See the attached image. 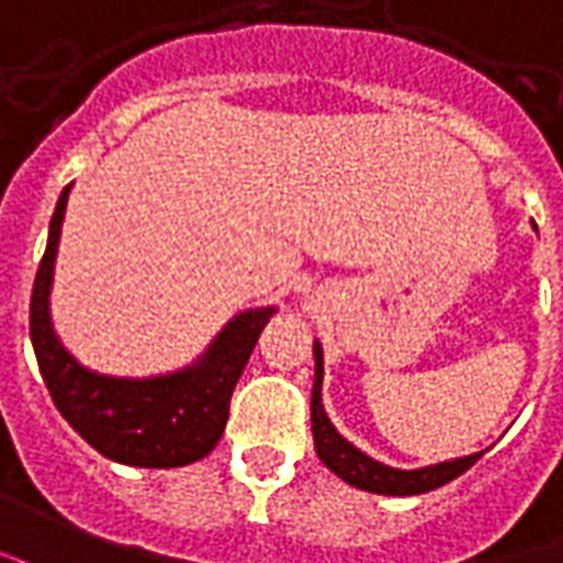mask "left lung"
Masks as SVG:
<instances>
[{"mask_svg": "<svg viewBox=\"0 0 563 563\" xmlns=\"http://www.w3.org/2000/svg\"><path fill=\"white\" fill-rule=\"evenodd\" d=\"M314 356H318V375H314V389H311V434H314V450L321 455V462L330 467L335 477L351 483L356 489L377 492V495H422L438 486H446L450 479L465 474L467 467L477 465L479 455H465V459H453V462H441V465L420 467V471H396L368 459L360 453L356 446L344 441L342 434L335 432L327 420L321 405V384H323V366H321V347L314 344Z\"/></svg>", "mask_w": 563, "mask_h": 563, "instance_id": "8db88e82", "label": "left lung"}]
</instances>
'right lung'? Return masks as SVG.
Masks as SVG:
<instances>
[{
  "label": "right lung",
  "mask_w": 563,
  "mask_h": 563,
  "mask_svg": "<svg viewBox=\"0 0 563 563\" xmlns=\"http://www.w3.org/2000/svg\"><path fill=\"white\" fill-rule=\"evenodd\" d=\"M68 188L56 200L47 252L41 257L29 302V335L53 405L86 444L113 462L137 467L191 465L219 444L228 426L233 387L273 309L240 314L216 339L203 363L179 375L119 380L86 372L56 342L47 311Z\"/></svg>",
  "instance_id": "right-lung-1"
}]
</instances>
